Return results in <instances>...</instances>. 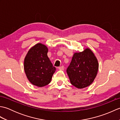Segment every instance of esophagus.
I'll use <instances>...</instances> for the list:
<instances>
[{"instance_id":"1","label":"esophagus","mask_w":120,"mask_h":120,"mask_svg":"<svg viewBox=\"0 0 120 120\" xmlns=\"http://www.w3.org/2000/svg\"><path fill=\"white\" fill-rule=\"evenodd\" d=\"M59 70H63L64 69V66L63 65H62V66H61V67H59Z\"/></svg>"}]
</instances>
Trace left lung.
Segmentation results:
<instances>
[{
    "label": "left lung",
    "mask_w": 120,
    "mask_h": 120,
    "mask_svg": "<svg viewBox=\"0 0 120 120\" xmlns=\"http://www.w3.org/2000/svg\"><path fill=\"white\" fill-rule=\"evenodd\" d=\"M98 63L92 50L87 48L74 54L67 72L72 85L83 89L93 82L98 74Z\"/></svg>",
    "instance_id": "1"
}]
</instances>
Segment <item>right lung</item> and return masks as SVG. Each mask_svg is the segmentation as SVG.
Instances as JSON below:
<instances>
[{"mask_svg": "<svg viewBox=\"0 0 120 120\" xmlns=\"http://www.w3.org/2000/svg\"><path fill=\"white\" fill-rule=\"evenodd\" d=\"M48 48L38 43L28 52L24 59V70L32 85L42 87L48 85L56 71L47 56Z\"/></svg>", "mask_w": 120, "mask_h": 120, "instance_id": "add662e5", "label": "right lung"}]
</instances>
